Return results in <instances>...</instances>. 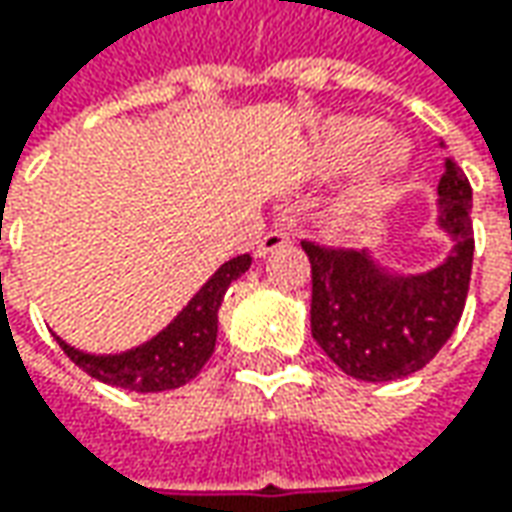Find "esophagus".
Wrapping results in <instances>:
<instances>
[{
	"label": "esophagus",
	"instance_id": "obj_1",
	"mask_svg": "<svg viewBox=\"0 0 512 512\" xmlns=\"http://www.w3.org/2000/svg\"><path fill=\"white\" fill-rule=\"evenodd\" d=\"M287 242H290V236H287L285 230H270V233H265V236L259 239V245H256V256H259V259H265L267 253H273V250L285 247Z\"/></svg>",
	"mask_w": 512,
	"mask_h": 512
}]
</instances>
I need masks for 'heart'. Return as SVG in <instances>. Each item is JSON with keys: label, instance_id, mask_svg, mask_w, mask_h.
<instances>
[{"label": "heart", "instance_id": "heart-1", "mask_svg": "<svg viewBox=\"0 0 512 512\" xmlns=\"http://www.w3.org/2000/svg\"><path fill=\"white\" fill-rule=\"evenodd\" d=\"M384 136V125L373 116H344L336 119L322 136V145H319V156H322V165L327 170H342L356 165L362 156H367L370 150L379 145V139ZM407 165V148L404 142L393 139L387 142L379 156H376V176H393Z\"/></svg>", "mask_w": 512, "mask_h": 512}]
</instances>
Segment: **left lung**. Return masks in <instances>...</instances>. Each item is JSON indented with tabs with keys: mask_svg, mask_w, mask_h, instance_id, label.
Here are the masks:
<instances>
[{
	"mask_svg": "<svg viewBox=\"0 0 512 512\" xmlns=\"http://www.w3.org/2000/svg\"><path fill=\"white\" fill-rule=\"evenodd\" d=\"M436 210L453 250L416 276L384 270L370 250L302 242L313 276V339L347 376L404 379L422 370L459 325L473 270V190L453 159L444 162Z\"/></svg>",
	"mask_w": 512,
	"mask_h": 512,
	"instance_id": "8db88e82",
	"label": "left lung"
}]
</instances>
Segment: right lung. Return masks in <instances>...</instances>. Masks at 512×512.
<instances>
[{
  "instance_id": "1",
  "label": "right lung",
  "mask_w": 512,
  "mask_h": 512,
  "mask_svg": "<svg viewBox=\"0 0 512 512\" xmlns=\"http://www.w3.org/2000/svg\"><path fill=\"white\" fill-rule=\"evenodd\" d=\"M247 267H250L247 253L225 262L162 333H156L150 342L139 344L133 350L96 356V353L70 347L59 336L56 342L65 350L70 362L79 364L88 376L99 382L136 390V393H159V390L182 387L213 356L222 299H225L227 287L233 285Z\"/></svg>"
}]
</instances>
